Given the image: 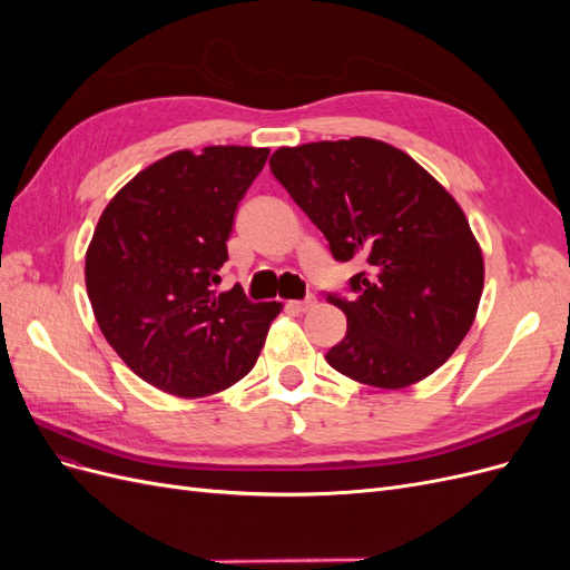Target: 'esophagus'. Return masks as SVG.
Segmentation results:
<instances>
[{"label": "esophagus", "instance_id": "34e87169", "mask_svg": "<svg viewBox=\"0 0 570 570\" xmlns=\"http://www.w3.org/2000/svg\"><path fill=\"white\" fill-rule=\"evenodd\" d=\"M316 304L314 297H306V299H297V302H289V308H295V312H308Z\"/></svg>", "mask_w": 570, "mask_h": 570}]
</instances>
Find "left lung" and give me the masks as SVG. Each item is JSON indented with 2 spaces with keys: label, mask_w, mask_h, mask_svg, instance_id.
Returning a JSON list of instances; mask_svg holds the SVG:
<instances>
[{
  "label": "left lung",
  "mask_w": 570,
  "mask_h": 570,
  "mask_svg": "<svg viewBox=\"0 0 570 570\" xmlns=\"http://www.w3.org/2000/svg\"><path fill=\"white\" fill-rule=\"evenodd\" d=\"M268 164L335 262H366L350 278L352 297L325 292L347 316L327 364L385 390L438 371L471 331L485 278L454 197L409 154L371 137L281 147Z\"/></svg>",
  "instance_id": "obj_1"
}]
</instances>
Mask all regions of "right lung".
<instances>
[{
    "instance_id": "right-lung-1",
    "label": "right lung",
    "mask_w": 570,
    "mask_h": 570,
    "mask_svg": "<svg viewBox=\"0 0 570 570\" xmlns=\"http://www.w3.org/2000/svg\"><path fill=\"white\" fill-rule=\"evenodd\" d=\"M268 149L174 151L140 170L101 214L85 285L101 335L145 383L178 396L235 385L262 352L278 302L216 292L239 199Z\"/></svg>"
}]
</instances>
